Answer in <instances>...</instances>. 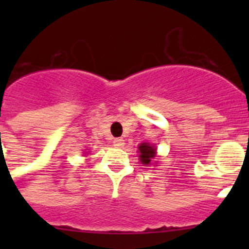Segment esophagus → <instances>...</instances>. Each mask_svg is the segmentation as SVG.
Instances as JSON below:
<instances>
[{
    "label": "esophagus",
    "instance_id": "esophagus-1",
    "mask_svg": "<svg viewBox=\"0 0 249 249\" xmlns=\"http://www.w3.org/2000/svg\"><path fill=\"white\" fill-rule=\"evenodd\" d=\"M124 144H125V142L123 139H115L114 141H113V145L117 148H122Z\"/></svg>",
    "mask_w": 249,
    "mask_h": 249
}]
</instances>
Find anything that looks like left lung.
Returning <instances> with one entry per match:
<instances>
[{
    "instance_id": "8db88e82",
    "label": "left lung",
    "mask_w": 249,
    "mask_h": 249,
    "mask_svg": "<svg viewBox=\"0 0 249 249\" xmlns=\"http://www.w3.org/2000/svg\"><path fill=\"white\" fill-rule=\"evenodd\" d=\"M140 160L144 166H148L153 162V159L157 157V148L150 143H141L139 145Z\"/></svg>"
}]
</instances>
